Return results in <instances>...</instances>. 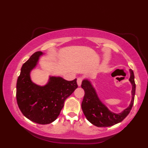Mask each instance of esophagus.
Here are the masks:
<instances>
[{
  "instance_id": "esophagus-1",
  "label": "esophagus",
  "mask_w": 148,
  "mask_h": 148,
  "mask_svg": "<svg viewBox=\"0 0 148 148\" xmlns=\"http://www.w3.org/2000/svg\"><path fill=\"white\" fill-rule=\"evenodd\" d=\"M77 82L78 86H81V85H82V79L81 78V77L77 78Z\"/></svg>"
}]
</instances>
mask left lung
<instances>
[{"instance_id":"8db88e82","label":"left lung","mask_w":148,"mask_h":148,"mask_svg":"<svg viewBox=\"0 0 148 148\" xmlns=\"http://www.w3.org/2000/svg\"><path fill=\"white\" fill-rule=\"evenodd\" d=\"M129 82L132 85L131 101L129 106L121 113H114L109 110L98 98L96 90L88 79L83 80L82 88L85 95L82 103V108L86 119L95 126L98 127H110L121 123L129 114L134 102L135 94V83L134 73L131 69Z\"/></svg>"}]
</instances>
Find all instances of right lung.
<instances>
[{
    "mask_svg": "<svg viewBox=\"0 0 148 148\" xmlns=\"http://www.w3.org/2000/svg\"><path fill=\"white\" fill-rule=\"evenodd\" d=\"M42 52L32 54L22 66L17 82L16 97L22 114L29 120L41 125L56 120L64 102L77 88V79L66 81L61 77L50 76L48 82L41 86L34 84L30 72L37 65Z\"/></svg>",
    "mask_w": 148,
    "mask_h": 148,
    "instance_id": "right-lung-1",
    "label": "right lung"
}]
</instances>
